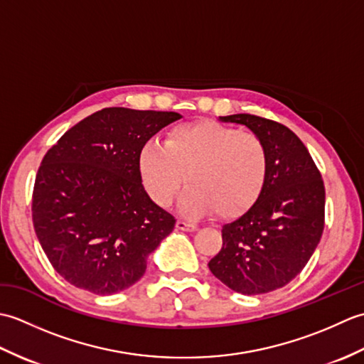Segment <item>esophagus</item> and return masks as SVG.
<instances>
[{
	"instance_id": "1",
	"label": "esophagus",
	"mask_w": 364,
	"mask_h": 364,
	"mask_svg": "<svg viewBox=\"0 0 364 364\" xmlns=\"http://www.w3.org/2000/svg\"><path fill=\"white\" fill-rule=\"evenodd\" d=\"M176 228L181 230V231H197L198 227L196 225V223H191V222H186V220H178Z\"/></svg>"
}]
</instances>
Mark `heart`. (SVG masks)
I'll return each mask as SVG.
<instances>
[{"mask_svg":"<svg viewBox=\"0 0 364 364\" xmlns=\"http://www.w3.org/2000/svg\"><path fill=\"white\" fill-rule=\"evenodd\" d=\"M141 183L154 203L168 206L186 178L184 214L218 211L236 218L257 203L266 186L269 154L257 134L205 120L176 127L164 141H149L137 154Z\"/></svg>","mask_w":364,"mask_h":364,"instance_id":"heart-1","label":"heart"}]
</instances>
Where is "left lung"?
I'll use <instances>...</instances> for the list:
<instances>
[{"mask_svg": "<svg viewBox=\"0 0 364 364\" xmlns=\"http://www.w3.org/2000/svg\"><path fill=\"white\" fill-rule=\"evenodd\" d=\"M264 142L269 173L259 198L222 227V249L208 262L230 289L257 296L283 288L310 261L323 231L326 189L304 142L282 123L250 114L219 117Z\"/></svg>", "mask_w": 364, "mask_h": 364, "instance_id": "1", "label": "left lung"}]
</instances>
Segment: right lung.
<instances>
[{"label": "right lung", "instance_id": "right-lung-1", "mask_svg": "<svg viewBox=\"0 0 364 364\" xmlns=\"http://www.w3.org/2000/svg\"><path fill=\"white\" fill-rule=\"evenodd\" d=\"M181 115L105 107L46 151L33 192V223L54 270L98 296L133 286L175 218L146 196L142 145Z\"/></svg>", "mask_w": 364, "mask_h": 364}]
</instances>
